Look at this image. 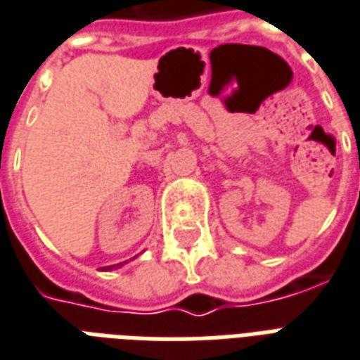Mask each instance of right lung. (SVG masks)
Listing matches in <instances>:
<instances>
[{
  "mask_svg": "<svg viewBox=\"0 0 360 360\" xmlns=\"http://www.w3.org/2000/svg\"><path fill=\"white\" fill-rule=\"evenodd\" d=\"M125 264V262H123ZM123 264H115V266H108V269H113V267H119V266H123Z\"/></svg>",
  "mask_w": 360,
  "mask_h": 360,
  "instance_id": "obj_1",
  "label": "right lung"
}]
</instances>
